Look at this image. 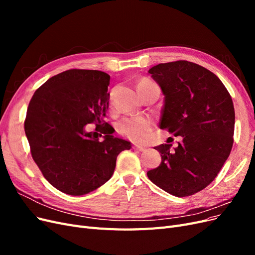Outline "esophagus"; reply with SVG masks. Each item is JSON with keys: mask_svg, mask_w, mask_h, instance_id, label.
I'll use <instances>...</instances> for the list:
<instances>
[{"mask_svg": "<svg viewBox=\"0 0 255 255\" xmlns=\"http://www.w3.org/2000/svg\"><path fill=\"white\" fill-rule=\"evenodd\" d=\"M132 148L134 149V150H137V151H140V152H142V151H144L145 150V146H143V145H139V144H134Z\"/></svg>", "mask_w": 255, "mask_h": 255, "instance_id": "34e87169", "label": "esophagus"}]
</instances>
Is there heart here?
I'll use <instances>...</instances> for the list:
<instances>
[{
  "label": "heart",
  "mask_w": 255,
  "mask_h": 255,
  "mask_svg": "<svg viewBox=\"0 0 255 255\" xmlns=\"http://www.w3.org/2000/svg\"><path fill=\"white\" fill-rule=\"evenodd\" d=\"M149 81H141L138 84V87L143 85L150 84ZM113 99V94H111V103ZM154 128V120L149 116H135V117H126L120 120L117 125L118 133L128 138V139L141 142L148 138L151 130Z\"/></svg>",
  "instance_id": "b5f03b06"
}]
</instances>
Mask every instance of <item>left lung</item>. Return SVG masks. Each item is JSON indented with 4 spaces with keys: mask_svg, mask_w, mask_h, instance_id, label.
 Masks as SVG:
<instances>
[{
    "mask_svg": "<svg viewBox=\"0 0 255 255\" xmlns=\"http://www.w3.org/2000/svg\"><path fill=\"white\" fill-rule=\"evenodd\" d=\"M149 73L165 96L159 128L183 140L174 149L155 146L161 163L146 174L172 196L195 195L215 180L232 150V98L217 75L191 61L159 64Z\"/></svg>",
    "mask_w": 255,
    "mask_h": 255,
    "instance_id": "left-lung-1",
    "label": "left lung"
}]
</instances>
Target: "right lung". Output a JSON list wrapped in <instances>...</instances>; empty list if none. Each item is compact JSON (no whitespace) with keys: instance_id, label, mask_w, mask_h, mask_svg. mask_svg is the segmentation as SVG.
<instances>
[{"instance_id":"add662e5","label":"right lung","mask_w":255,"mask_h":255,"mask_svg":"<svg viewBox=\"0 0 255 255\" xmlns=\"http://www.w3.org/2000/svg\"><path fill=\"white\" fill-rule=\"evenodd\" d=\"M110 80L102 71L71 69L49 79L30 99L24 121L30 153L45 180L67 195L102 186L114 173L118 154L132 146L114 137L104 121ZM90 123L96 132H88Z\"/></svg>"}]
</instances>
